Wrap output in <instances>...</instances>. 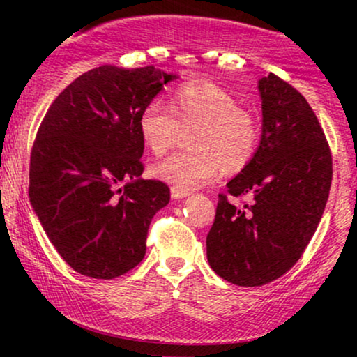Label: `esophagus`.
Returning a JSON list of instances; mask_svg holds the SVG:
<instances>
[{"label": "esophagus", "mask_w": 357, "mask_h": 357, "mask_svg": "<svg viewBox=\"0 0 357 357\" xmlns=\"http://www.w3.org/2000/svg\"><path fill=\"white\" fill-rule=\"evenodd\" d=\"M188 195H190V191L183 190V188H176V186L171 188V196H173L174 199H183L186 198Z\"/></svg>", "instance_id": "obj_1"}]
</instances>
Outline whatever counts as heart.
Listing matches in <instances>:
<instances>
[{
    "mask_svg": "<svg viewBox=\"0 0 357 357\" xmlns=\"http://www.w3.org/2000/svg\"><path fill=\"white\" fill-rule=\"evenodd\" d=\"M192 147L153 166V174L176 188L190 190L211 181L221 166L228 173L243 169L257 154L260 121L227 89L199 80L179 85L169 107L151 100L139 114V132L147 149L165 154L191 129Z\"/></svg>",
    "mask_w": 357,
    "mask_h": 357,
    "instance_id": "1",
    "label": "heart"
}]
</instances>
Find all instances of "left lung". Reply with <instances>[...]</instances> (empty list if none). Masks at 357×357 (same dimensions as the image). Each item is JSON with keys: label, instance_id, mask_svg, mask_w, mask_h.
<instances>
[{"label": "left lung", "instance_id": "1", "mask_svg": "<svg viewBox=\"0 0 357 357\" xmlns=\"http://www.w3.org/2000/svg\"><path fill=\"white\" fill-rule=\"evenodd\" d=\"M258 89L260 146L218 195L206 236L211 268L241 287L268 284L297 264L322 218L333 181L329 142L305 97L272 72Z\"/></svg>", "mask_w": 357, "mask_h": 357}]
</instances>
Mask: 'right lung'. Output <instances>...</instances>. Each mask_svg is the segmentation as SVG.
Listing matches in <instances>:
<instances>
[{
    "label": "right lung",
    "instance_id": "1",
    "mask_svg": "<svg viewBox=\"0 0 357 357\" xmlns=\"http://www.w3.org/2000/svg\"><path fill=\"white\" fill-rule=\"evenodd\" d=\"M147 65H102L53 100L30 155V202L45 233L75 272L110 280L146 255L153 216L169 188L141 179L139 114L174 80Z\"/></svg>",
    "mask_w": 357,
    "mask_h": 357
}]
</instances>
